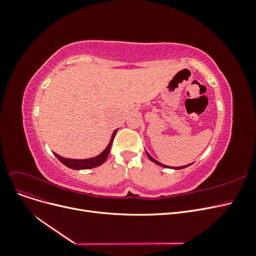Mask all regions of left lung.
Here are the masks:
<instances>
[{
    "mask_svg": "<svg viewBox=\"0 0 256 256\" xmlns=\"http://www.w3.org/2000/svg\"><path fill=\"white\" fill-rule=\"evenodd\" d=\"M146 154H147V157H148L152 162H154V164H158V166H164V168H174V170H182V168H187V166H191V164H187V166H174V168H171V166H164V164H160V162L159 161H157L156 159H154L152 156H150V154H148V152H146Z\"/></svg>",
    "mask_w": 256,
    "mask_h": 256,
    "instance_id": "8db88e82",
    "label": "left lung"
}]
</instances>
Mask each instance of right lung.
<instances>
[{"label":"right lung","mask_w":256,"mask_h":256,"mask_svg":"<svg viewBox=\"0 0 256 256\" xmlns=\"http://www.w3.org/2000/svg\"><path fill=\"white\" fill-rule=\"evenodd\" d=\"M118 132V129L113 131L112 136L110 138V142L108 144V146L106 148L100 152L99 154L95 157H92V158H88V159H69V158H64L60 156V154L53 152L54 156H56L62 164L64 166H66L69 168H72V170H88V168H96L102 166L104 162L106 160L108 156H109V152L111 150V146L113 143V140L115 138V134Z\"/></svg>","instance_id":"obj_1"}]
</instances>
